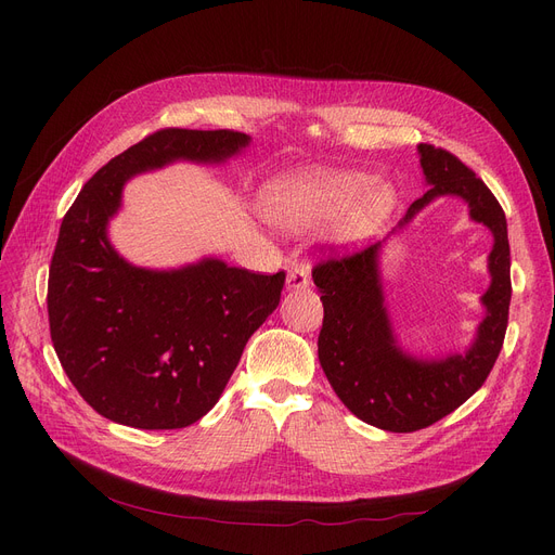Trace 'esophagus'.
Returning a JSON list of instances; mask_svg holds the SVG:
<instances>
[{
    "mask_svg": "<svg viewBox=\"0 0 555 555\" xmlns=\"http://www.w3.org/2000/svg\"><path fill=\"white\" fill-rule=\"evenodd\" d=\"M310 285V270L306 266H295L287 272L285 287L287 289H306Z\"/></svg>",
    "mask_w": 555,
    "mask_h": 555,
    "instance_id": "obj_1",
    "label": "esophagus"
}]
</instances>
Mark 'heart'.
Returning <instances> with one entry per match:
<instances>
[{"label":"heart","mask_w":555,"mask_h":555,"mask_svg":"<svg viewBox=\"0 0 555 555\" xmlns=\"http://www.w3.org/2000/svg\"><path fill=\"white\" fill-rule=\"evenodd\" d=\"M398 193L389 182L369 180L362 172L304 168L281 175L262 195V211L287 229L306 231L337 220L335 233L344 245L373 238L391 218Z\"/></svg>","instance_id":"b5f03b06"}]
</instances>
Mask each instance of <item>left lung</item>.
Segmentation results:
<instances>
[{
  "mask_svg": "<svg viewBox=\"0 0 555 555\" xmlns=\"http://www.w3.org/2000/svg\"><path fill=\"white\" fill-rule=\"evenodd\" d=\"M429 191L380 243L353 256L319 262L312 281L322 293L324 326L317 353L337 398L360 421L387 431H416L452 414L481 385L498 360L511 306V247L506 216L477 175L443 149L418 145ZM439 196L469 204L472 219L493 233L487 310L468 349L443 359H416L397 344L384 304L379 256L386 241Z\"/></svg>",
  "mask_w": 555,
  "mask_h": 555,
  "instance_id": "left-lung-1",
  "label": "left lung"
}]
</instances>
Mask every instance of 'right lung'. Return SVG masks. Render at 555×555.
I'll list each match as a JSON object with an SVG mask.
<instances>
[{"label":"right lung","instance_id":"1","mask_svg":"<svg viewBox=\"0 0 555 555\" xmlns=\"http://www.w3.org/2000/svg\"><path fill=\"white\" fill-rule=\"evenodd\" d=\"M249 141L233 130H159L109 159L63 218L49 270L51 341L101 416L137 429L193 425L276 310L285 272L254 274L214 256L175 270L137 268L107 236L134 175L175 162L224 164Z\"/></svg>","mask_w":555,"mask_h":555}]
</instances>
